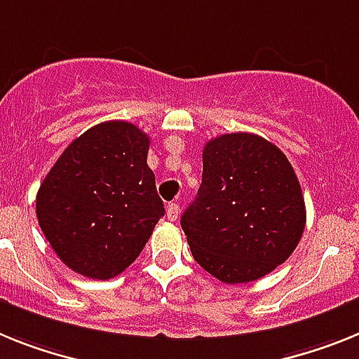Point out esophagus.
Wrapping results in <instances>:
<instances>
[{"instance_id":"1","label":"esophagus","mask_w":359,"mask_h":359,"mask_svg":"<svg viewBox=\"0 0 359 359\" xmlns=\"http://www.w3.org/2000/svg\"><path fill=\"white\" fill-rule=\"evenodd\" d=\"M179 211H180L179 204H175V202L168 204L166 215H168V218H170V220H177V217H179Z\"/></svg>"}]
</instances>
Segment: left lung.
I'll use <instances>...</instances> for the list:
<instances>
[{"instance_id":"left-lung-1","label":"left lung","mask_w":359,"mask_h":359,"mask_svg":"<svg viewBox=\"0 0 359 359\" xmlns=\"http://www.w3.org/2000/svg\"><path fill=\"white\" fill-rule=\"evenodd\" d=\"M202 184L180 218L193 258L224 283H248L287 260L305 229L291 162L255 133L215 137L202 151Z\"/></svg>"}]
</instances>
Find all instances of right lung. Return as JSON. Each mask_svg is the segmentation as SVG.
Masks as SVG:
<instances>
[{
	"label": "right lung",
	"mask_w": 359,
	"mask_h": 359,
	"mask_svg": "<svg viewBox=\"0 0 359 359\" xmlns=\"http://www.w3.org/2000/svg\"><path fill=\"white\" fill-rule=\"evenodd\" d=\"M148 148L135 124L106 121L68 144L45 177L37 222L72 271L108 280L141 255L164 217Z\"/></svg>",
	"instance_id": "obj_1"
}]
</instances>
